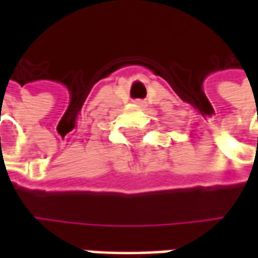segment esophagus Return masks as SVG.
<instances>
[{
  "label": "esophagus",
  "mask_w": 258,
  "mask_h": 258,
  "mask_svg": "<svg viewBox=\"0 0 258 258\" xmlns=\"http://www.w3.org/2000/svg\"><path fill=\"white\" fill-rule=\"evenodd\" d=\"M136 104H138V106H145V102H142V100H136Z\"/></svg>",
  "instance_id": "34e87169"
}]
</instances>
